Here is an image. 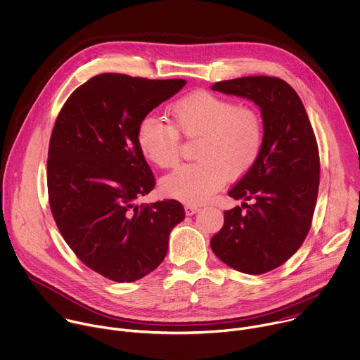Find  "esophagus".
I'll return each instance as SVG.
<instances>
[{
	"mask_svg": "<svg viewBox=\"0 0 360 360\" xmlns=\"http://www.w3.org/2000/svg\"><path fill=\"white\" fill-rule=\"evenodd\" d=\"M184 210H186V214H187V215H193V214H195V212L200 210V207H198V205H194V204H186V205H184Z\"/></svg>",
	"mask_w": 360,
	"mask_h": 360,
	"instance_id": "34e87169",
	"label": "esophagus"
}]
</instances>
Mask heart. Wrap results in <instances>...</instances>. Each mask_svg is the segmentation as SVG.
<instances>
[{
  "label": "heart",
  "instance_id": "b5f03b06",
  "mask_svg": "<svg viewBox=\"0 0 360 360\" xmlns=\"http://www.w3.org/2000/svg\"><path fill=\"white\" fill-rule=\"evenodd\" d=\"M173 124L149 113L137 124L136 141L149 162L169 169L179 162L180 136L198 137L193 165L180 166L160 181L162 191L183 202L198 204L217 191L227 177L245 174L264 145L259 113L224 96L198 91L172 108Z\"/></svg>",
  "mask_w": 360,
  "mask_h": 360
}]
</instances>
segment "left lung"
I'll return each mask as SVG.
<instances>
[{
    "label": "left lung",
    "mask_w": 360,
    "mask_h": 360,
    "mask_svg": "<svg viewBox=\"0 0 360 360\" xmlns=\"http://www.w3.org/2000/svg\"><path fill=\"white\" fill-rule=\"evenodd\" d=\"M261 108L264 145L255 165L229 191L241 205L224 211L211 250L229 266L264 274L288 261L305 241L319 188V150L304 103L275 77H244L211 86Z\"/></svg>",
    "instance_id": "8db88e82"
}]
</instances>
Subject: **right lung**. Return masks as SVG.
Here are the masks:
<instances>
[{"label": "right lung", "instance_id": "right-lung-1", "mask_svg": "<svg viewBox=\"0 0 360 360\" xmlns=\"http://www.w3.org/2000/svg\"><path fill=\"white\" fill-rule=\"evenodd\" d=\"M184 85L96 75L70 94L56 117L46 162L53 220L75 255L110 281L133 282L156 269L170 231L184 220L177 200L136 204L156 184L137 146V124Z\"/></svg>", "mask_w": 360, "mask_h": 360}]
</instances>
